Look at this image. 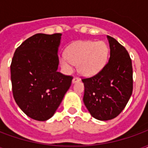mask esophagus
<instances>
[{
	"label": "esophagus",
	"instance_id": "34e87169",
	"mask_svg": "<svg viewBox=\"0 0 148 148\" xmlns=\"http://www.w3.org/2000/svg\"><path fill=\"white\" fill-rule=\"evenodd\" d=\"M80 81V79L78 78L77 77H74V78H73V80H72V82L73 83H76V82H79Z\"/></svg>",
	"mask_w": 148,
	"mask_h": 148
}]
</instances>
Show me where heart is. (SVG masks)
<instances>
[{"mask_svg":"<svg viewBox=\"0 0 148 148\" xmlns=\"http://www.w3.org/2000/svg\"><path fill=\"white\" fill-rule=\"evenodd\" d=\"M109 56V47L104 41H81L69 47L60 63L66 71L77 65L78 73L86 77L93 76L101 71Z\"/></svg>","mask_w":148,"mask_h":148,"instance_id":"1","label":"heart"}]
</instances>
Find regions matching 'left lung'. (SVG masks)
<instances>
[{
	"label": "left lung",
	"instance_id": "8db88e82",
	"mask_svg": "<svg viewBox=\"0 0 148 148\" xmlns=\"http://www.w3.org/2000/svg\"><path fill=\"white\" fill-rule=\"evenodd\" d=\"M110 58L93 77L84 78L83 101L91 116L109 121L123 111L133 89L132 66L127 50L112 37L107 36Z\"/></svg>",
	"mask_w": 148,
	"mask_h": 148
}]
</instances>
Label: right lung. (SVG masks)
I'll return each mask as SVG.
<instances>
[{"label": "right lung", "mask_w": 148, "mask_h": 148, "mask_svg": "<svg viewBox=\"0 0 148 148\" xmlns=\"http://www.w3.org/2000/svg\"><path fill=\"white\" fill-rule=\"evenodd\" d=\"M61 33L36 34L17 47L12 60L15 101L27 116L45 121L53 116L73 77L58 72Z\"/></svg>", "instance_id": "1"}]
</instances>
